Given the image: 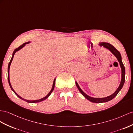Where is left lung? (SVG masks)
<instances>
[{
  "label": "left lung",
  "mask_w": 133,
  "mask_h": 133,
  "mask_svg": "<svg viewBox=\"0 0 133 133\" xmlns=\"http://www.w3.org/2000/svg\"><path fill=\"white\" fill-rule=\"evenodd\" d=\"M99 45L100 46H103V48H104L110 50L111 52V53L113 54V55H114L116 58L117 61H118L119 64H120V66L121 69V79L120 84L119 85V86L117 89H116V90L113 94L110 95V96L106 97H104V98H94V97H91L89 96H88V95H87L86 93H85L82 90V89H81L79 85V84H78L77 81H76L75 83H76V86L78 88V89H79V90L80 91V92L81 93V94H82L83 96L86 98V99H87L88 100H89L91 102H93V103H103V102H107L112 100L113 98H114L116 96H117V94L118 93L119 91L121 90L122 88L123 87V85L125 83V69L122 62V58H121V56L120 53L119 52L114 46H112L111 44L109 43H104V42H99Z\"/></svg>",
  "instance_id": "8db88e82"
}]
</instances>
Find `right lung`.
Segmentation results:
<instances>
[{"label":"right lung","mask_w":133,"mask_h":133,"mask_svg":"<svg viewBox=\"0 0 133 133\" xmlns=\"http://www.w3.org/2000/svg\"><path fill=\"white\" fill-rule=\"evenodd\" d=\"M30 43V42H26V43H25L22 44L21 46H19L18 48H16V49L14 50V52H13L12 58H11V61H10V62H9L8 66V83H9V86H10V87H11L12 90L13 91V92L15 93V94L17 96L18 98H19L20 99H22V100H23V101H26V102H28V103H37V102H40L43 101H44L45 99H46V98H48V97H49V96L50 95V94L52 93V91H53V89H54V85H55V83H56V78H55V79H54L53 83L52 88V89H51L50 91H49V93L45 97H44V98H41V99H39L33 100V101H30V100H27V99H24V98H22L21 97H20L18 94H17V93H16V91L14 90V89H13V88H12V85H11V82H10V80H9V69H10V66H11V63H12V60H13V57H14V56H15V53H16L17 52H18V50H19L20 49H21L22 48H23L24 47V46L26 45V44H29Z\"/></svg>","instance_id":"obj_1"}]
</instances>
